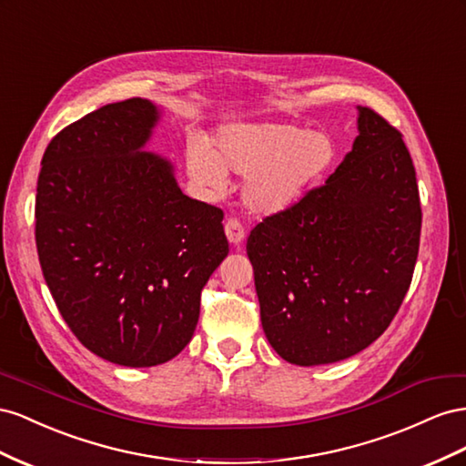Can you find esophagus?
<instances>
[{
    "mask_svg": "<svg viewBox=\"0 0 466 466\" xmlns=\"http://www.w3.org/2000/svg\"><path fill=\"white\" fill-rule=\"evenodd\" d=\"M224 232H226V238H228L230 244H240L244 240V226L242 222L238 218H228L224 224Z\"/></svg>",
    "mask_w": 466,
    "mask_h": 466,
    "instance_id": "1",
    "label": "esophagus"
}]
</instances>
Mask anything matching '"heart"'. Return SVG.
Returning a JSON list of instances; mask_svg holds the SVG:
<instances>
[{
	"instance_id": "heart-1",
	"label": "heart",
	"mask_w": 466,
	"mask_h": 466,
	"mask_svg": "<svg viewBox=\"0 0 466 466\" xmlns=\"http://www.w3.org/2000/svg\"><path fill=\"white\" fill-rule=\"evenodd\" d=\"M336 159V144L322 130L289 123L232 125L218 132L215 148L193 144L187 171L195 185L222 191L226 171L248 177L246 205L259 215H275L297 205Z\"/></svg>"
}]
</instances>
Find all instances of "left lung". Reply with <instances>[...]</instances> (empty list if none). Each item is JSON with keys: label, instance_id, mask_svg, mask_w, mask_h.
<instances>
[{"label": "left lung", "instance_id": "1", "mask_svg": "<svg viewBox=\"0 0 466 466\" xmlns=\"http://www.w3.org/2000/svg\"><path fill=\"white\" fill-rule=\"evenodd\" d=\"M359 109L353 150L320 187L248 238L265 338L285 361L336 363L369 348L414 275L421 207L402 132Z\"/></svg>", "mask_w": 466, "mask_h": 466}]
</instances>
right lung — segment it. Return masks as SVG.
I'll return each instance as SVG.
<instances>
[{
	"label": "right lung",
	"mask_w": 466,
	"mask_h": 466,
	"mask_svg": "<svg viewBox=\"0 0 466 466\" xmlns=\"http://www.w3.org/2000/svg\"><path fill=\"white\" fill-rule=\"evenodd\" d=\"M157 116L140 97L82 116L50 140L36 183L50 295L91 353L123 367L166 363L191 341L201 290L228 256L224 212L142 152Z\"/></svg>",
	"instance_id": "obj_1"
}]
</instances>
